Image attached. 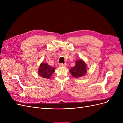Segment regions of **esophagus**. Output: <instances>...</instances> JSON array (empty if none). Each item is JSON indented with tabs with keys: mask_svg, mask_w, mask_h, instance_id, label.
Returning <instances> with one entry per match:
<instances>
[{
	"mask_svg": "<svg viewBox=\"0 0 123 123\" xmlns=\"http://www.w3.org/2000/svg\"><path fill=\"white\" fill-rule=\"evenodd\" d=\"M60 66H65L66 65V64H63V63H60L59 65Z\"/></svg>",
	"mask_w": 123,
	"mask_h": 123,
	"instance_id": "34e87169",
	"label": "esophagus"
}]
</instances>
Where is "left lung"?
Listing matches in <instances>:
<instances>
[{
  "label": "left lung",
  "mask_w": 123,
  "mask_h": 123,
  "mask_svg": "<svg viewBox=\"0 0 123 123\" xmlns=\"http://www.w3.org/2000/svg\"><path fill=\"white\" fill-rule=\"evenodd\" d=\"M87 65L84 61L82 59L77 60L76 62V64L71 67L69 72L72 76L75 78L81 77L86 74L87 73Z\"/></svg>",
  "instance_id": "1"
}]
</instances>
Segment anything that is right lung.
I'll return each instance as SVG.
<instances>
[{
  "label": "right lung",
  "mask_w": 123,
  "mask_h": 123,
  "mask_svg": "<svg viewBox=\"0 0 123 123\" xmlns=\"http://www.w3.org/2000/svg\"><path fill=\"white\" fill-rule=\"evenodd\" d=\"M54 67L49 65L47 63H42L38 69V74L43 78L49 79L55 71Z\"/></svg>",
  "instance_id": "right-lung-1"
}]
</instances>
